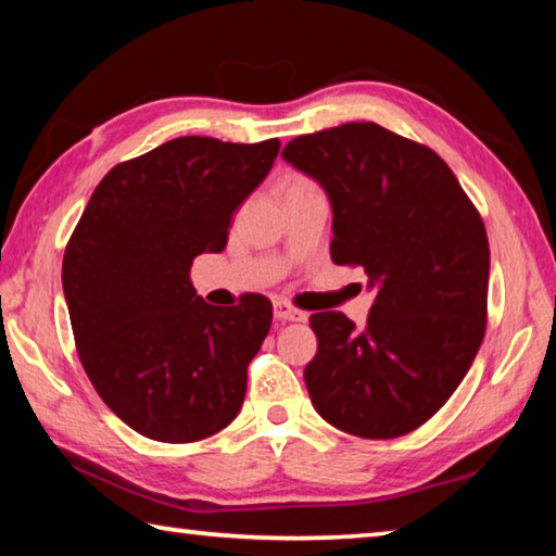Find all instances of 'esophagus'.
Returning <instances> with one entry per match:
<instances>
[{"label":"esophagus","instance_id":"1","mask_svg":"<svg viewBox=\"0 0 556 556\" xmlns=\"http://www.w3.org/2000/svg\"><path fill=\"white\" fill-rule=\"evenodd\" d=\"M275 318L277 321H304L306 314L299 312L296 306L287 304V301H275Z\"/></svg>","mask_w":556,"mask_h":556}]
</instances>
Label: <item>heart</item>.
I'll list each match as a JSON object with an SVG mask.
<instances>
[{
	"mask_svg": "<svg viewBox=\"0 0 556 556\" xmlns=\"http://www.w3.org/2000/svg\"><path fill=\"white\" fill-rule=\"evenodd\" d=\"M304 184H308V181H306V178H296V181H294V184H291V186H304Z\"/></svg>",
	"mask_w": 556,
	"mask_h": 556,
	"instance_id": "b5f03b06",
	"label": "heart"
}]
</instances>
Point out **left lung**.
<instances>
[{
    "label": "left lung",
    "mask_w": 556,
    "mask_h": 556,
    "mask_svg": "<svg viewBox=\"0 0 556 556\" xmlns=\"http://www.w3.org/2000/svg\"><path fill=\"white\" fill-rule=\"evenodd\" d=\"M281 156L328 193L331 260L363 267L375 289L363 331L341 312L308 318L318 341L308 397L345 434H409L444 407L483 341L481 215L444 159L375 122L296 137Z\"/></svg>",
    "instance_id": "8db88e82"
}]
</instances>
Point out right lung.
Returning a JSON list of instances; mask_svg holds the SVG:
<instances>
[{
  "mask_svg": "<svg viewBox=\"0 0 556 556\" xmlns=\"http://www.w3.org/2000/svg\"><path fill=\"white\" fill-rule=\"evenodd\" d=\"M277 154L279 139H172L110 168L75 225L63 255L75 348L102 402L147 439L188 444L238 417L271 304H205L191 265L225 250Z\"/></svg>",
  "mask_w": 556,
  "mask_h": 556,
  "instance_id": "1",
  "label": "right lung"
}]
</instances>
